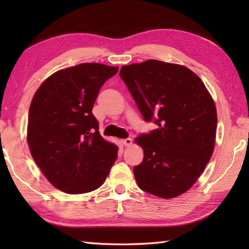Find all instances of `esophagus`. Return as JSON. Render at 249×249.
I'll list each match as a JSON object with an SVG mask.
<instances>
[{
    "mask_svg": "<svg viewBox=\"0 0 249 249\" xmlns=\"http://www.w3.org/2000/svg\"><path fill=\"white\" fill-rule=\"evenodd\" d=\"M122 143H123L124 146H129L131 143H133V139H131V138H126L124 140H122Z\"/></svg>",
    "mask_w": 249,
    "mask_h": 249,
    "instance_id": "obj_1",
    "label": "esophagus"
}]
</instances>
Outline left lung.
Returning <instances> with one entry per match:
<instances>
[{"label": "left lung", "mask_w": 249, "mask_h": 249, "mask_svg": "<svg viewBox=\"0 0 249 249\" xmlns=\"http://www.w3.org/2000/svg\"><path fill=\"white\" fill-rule=\"evenodd\" d=\"M145 122L158 128L136 142L144 152L134 167L140 189L160 197H178L193 186L213 154L217 113L204 83L189 68L147 60L121 68Z\"/></svg>", "instance_id": "1"}]
</instances>
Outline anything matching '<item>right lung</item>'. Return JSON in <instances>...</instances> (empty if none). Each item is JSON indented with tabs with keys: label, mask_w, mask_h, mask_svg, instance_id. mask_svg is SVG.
Returning <instances> with one entry per match:
<instances>
[{
	"label": "right lung",
	"mask_w": 249,
	"mask_h": 249,
	"mask_svg": "<svg viewBox=\"0 0 249 249\" xmlns=\"http://www.w3.org/2000/svg\"><path fill=\"white\" fill-rule=\"evenodd\" d=\"M119 67L83 63L54 72L37 89L29 110L28 144L47 179L66 194L103 185L118 146L99 134L92 113L103 84Z\"/></svg>",
	"instance_id": "obj_1"
}]
</instances>
